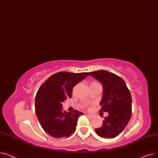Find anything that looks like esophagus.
I'll return each instance as SVG.
<instances>
[{
	"label": "esophagus",
	"mask_w": 158,
	"mask_h": 158,
	"mask_svg": "<svg viewBox=\"0 0 158 158\" xmlns=\"http://www.w3.org/2000/svg\"><path fill=\"white\" fill-rule=\"evenodd\" d=\"M86 115L88 116V117H89L90 118H93V116L92 114H86Z\"/></svg>",
	"instance_id": "34e87169"
}]
</instances>
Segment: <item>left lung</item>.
Listing matches in <instances>:
<instances>
[{
	"instance_id": "left-lung-1",
	"label": "left lung",
	"mask_w": 158,
	"mask_h": 158,
	"mask_svg": "<svg viewBox=\"0 0 158 158\" xmlns=\"http://www.w3.org/2000/svg\"><path fill=\"white\" fill-rule=\"evenodd\" d=\"M103 86L100 111L108 112L102 126L95 129L102 138H114L120 135L129 122L132 114V98L126 82L119 76L106 70L89 72Z\"/></svg>"
}]
</instances>
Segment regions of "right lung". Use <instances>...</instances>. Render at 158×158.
<instances>
[{"instance_id": "add662e5", "label": "right lung", "mask_w": 158, "mask_h": 158, "mask_svg": "<svg viewBox=\"0 0 158 158\" xmlns=\"http://www.w3.org/2000/svg\"><path fill=\"white\" fill-rule=\"evenodd\" d=\"M89 73L57 72L47 79L38 89L35 112L44 130L56 138L70 136L76 129L78 118L84 113L77 110L63 111L62 102L72 97V89Z\"/></svg>"}]
</instances>
